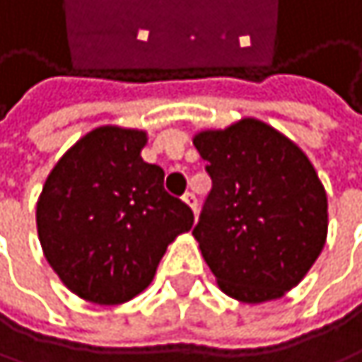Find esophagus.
<instances>
[{
	"mask_svg": "<svg viewBox=\"0 0 362 362\" xmlns=\"http://www.w3.org/2000/svg\"><path fill=\"white\" fill-rule=\"evenodd\" d=\"M182 202H185V204H187V206H189L193 212H197V197H195L193 193H187V195L182 197Z\"/></svg>",
	"mask_w": 362,
	"mask_h": 362,
	"instance_id": "34e87169",
	"label": "esophagus"
}]
</instances>
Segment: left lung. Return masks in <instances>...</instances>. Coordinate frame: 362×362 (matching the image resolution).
I'll return each mask as SVG.
<instances>
[{"label": "left lung", "instance_id": "left-lung-1", "mask_svg": "<svg viewBox=\"0 0 362 362\" xmlns=\"http://www.w3.org/2000/svg\"><path fill=\"white\" fill-rule=\"evenodd\" d=\"M212 191L193 229L221 291L263 303L297 286L327 242V193L305 152L263 120L199 131Z\"/></svg>", "mask_w": 362, "mask_h": 362}]
</instances>
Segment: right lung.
Instances as JSON below:
<instances>
[{"instance_id":"add662e5","label":"right lung","mask_w":362,"mask_h":362,"mask_svg":"<svg viewBox=\"0 0 362 362\" xmlns=\"http://www.w3.org/2000/svg\"><path fill=\"white\" fill-rule=\"evenodd\" d=\"M146 131L114 124L80 137L48 173L37 199L46 261L80 299L116 305L154 278L167 246L193 227L187 204L141 158Z\"/></svg>"}]
</instances>
